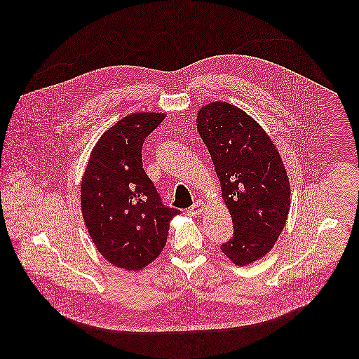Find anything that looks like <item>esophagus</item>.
<instances>
[{"label":"esophagus","instance_id":"1","mask_svg":"<svg viewBox=\"0 0 359 359\" xmlns=\"http://www.w3.org/2000/svg\"><path fill=\"white\" fill-rule=\"evenodd\" d=\"M205 207H207V205H205V202L199 201V202H196L195 205H192L191 208H188V214L194 215V217H198V215H201L205 211Z\"/></svg>","mask_w":359,"mask_h":359}]
</instances>
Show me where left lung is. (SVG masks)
Returning <instances> with one entry per match:
<instances>
[{
    "label": "left lung",
    "mask_w": 359,
    "mask_h": 359,
    "mask_svg": "<svg viewBox=\"0 0 359 359\" xmlns=\"http://www.w3.org/2000/svg\"><path fill=\"white\" fill-rule=\"evenodd\" d=\"M196 118L233 222V236L221 250L235 265L252 264L273 248L290 210L282 157L264 128L235 104H203Z\"/></svg>",
    "instance_id": "8db88e82"
}]
</instances>
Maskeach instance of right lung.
Returning a JSON list of instances; mask_svg holds the SVG:
<instances>
[{
	"mask_svg": "<svg viewBox=\"0 0 359 359\" xmlns=\"http://www.w3.org/2000/svg\"><path fill=\"white\" fill-rule=\"evenodd\" d=\"M163 113H133L106 130L81 180V212L98 252L114 266L140 271L161 253L181 211L161 203L142 168V145Z\"/></svg>",
	"mask_w": 359,
	"mask_h": 359,
	"instance_id": "add662e5",
	"label": "right lung"
}]
</instances>
